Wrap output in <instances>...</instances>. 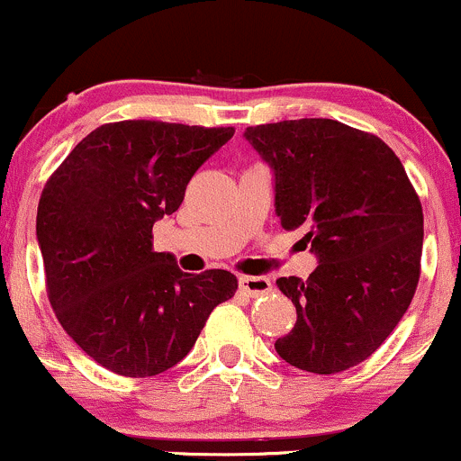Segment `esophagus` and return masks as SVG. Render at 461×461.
I'll return each instance as SVG.
<instances>
[{"label": "esophagus", "instance_id": "obj_1", "mask_svg": "<svg viewBox=\"0 0 461 461\" xmlns=\"http://www.w3.org/2000/svg\"><path fill=\"white\" fill-rule=\"evenodd\" d=\"M238 285H240L247 294H251V297L271 293V288H273L271 279L264 277V275H242V277L238 279Z\"/></svg>", "mask_w": 461, "mask_h": 461}]
</instances>
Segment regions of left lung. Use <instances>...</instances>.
Instances as JSON below:
<instances>
[{
	"mask_svg": "<svg viewBox=\"0 0 461 461\" xmlns=\"http://www.w3.org/2000/svg\"><path fill=\"white\" fill-rule=\"evenodd\" d=\"M245 139L273 168L282 227H303L319 258L308 279H277L297 322L275 351L308 373L357 366L403 319L420 277L422 205L403 164L333 119L256 125Z\"/></svg>",
	"mask_w": 461,
	"mask_h": 461,
	"instance_id": "1",
	"label": "left lung"
}]
</instances>
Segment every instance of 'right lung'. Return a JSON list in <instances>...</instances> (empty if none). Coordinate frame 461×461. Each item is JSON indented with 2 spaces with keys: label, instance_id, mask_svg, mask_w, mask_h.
Here are the masks:
<instances>
[{
  "label": "right lung",
  "instance_id": "right-lung-1",
  "mask_svg": "<svg viewBox=\"0 0 461 461\" xmlns=\"http://www.w3.org/2000/svg\"><path fill=\"white\" fill-rule=\"evenodd\" d=\"M234 128L119 121L93 130L47 179L36 212L47 297L86 356L123 377L173 368L238 279L179 271L153 251V223Z\"/></svg>",
  "mask_w": 461,
  "mask_h": 461
}]
</instances>
